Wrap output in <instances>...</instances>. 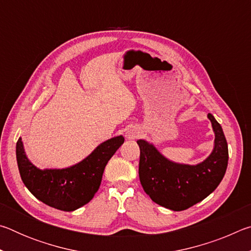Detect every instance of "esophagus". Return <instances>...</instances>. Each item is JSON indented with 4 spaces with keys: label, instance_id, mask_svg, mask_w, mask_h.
<instances>
[{
    "label": "esophagus",
    "instance_id": "obj_1",
    "mask_svg": "<svg viewBox=\"0 0 251 251\" xmlns=\"http://www.w3.org/2000/svg\"><path fill=\"white\" fill-rule=\"evenodd\" d=\"M137 131H136L135 129H130L126 133V137L128 139H134L135 137H137Z\"/></svg>",
    "mask_w": 251,
    "mask_h": 251
}]
</instances>
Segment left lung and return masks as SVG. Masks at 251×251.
Returning a JSON list of instances; mask_svg holds the SVG:
<instances>
[{
  "instance_id": "obj_1",
  "label": "left lung",
  "mask_w": 251,
  "mask_h": 251,
  "mask_svg": "<svg viewBox=\"0 0 251 251\" xmlns=\"http://www.w3.org/2000/svg\"><path fill=\"white\" fill-rule=\"evenodd\" d=\"M215 131L211 154L195 165L173 163L154 145L139 139V180L151 201L168 209L180 211L201 201L217 188L228 165V145L222 126L208 114Z\"/></svg>"
}]
</instances>
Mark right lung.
I'll list each match as a JSON object with an SVG mask.
<instances>
[{
    "mask_svg": "<svg viewBox=\"0 0 251 251\" xmlns=\"http://www.w3.org/2000/svg\"><path fill=\"white\" fill-rule=\"evenodd\" d=\"M124 141L123 136L108 139L72 167L41 171L27 159L22 139L19 138L16 160L21 178L29 192L42 202L63 211L76 210L94 197L105 166Z\"/></svg>",
    "mask_w": 251,
    "mask_h": 251,
    "instance_id": "obj_1",
    "label": "right lung"
}]
</instances>
